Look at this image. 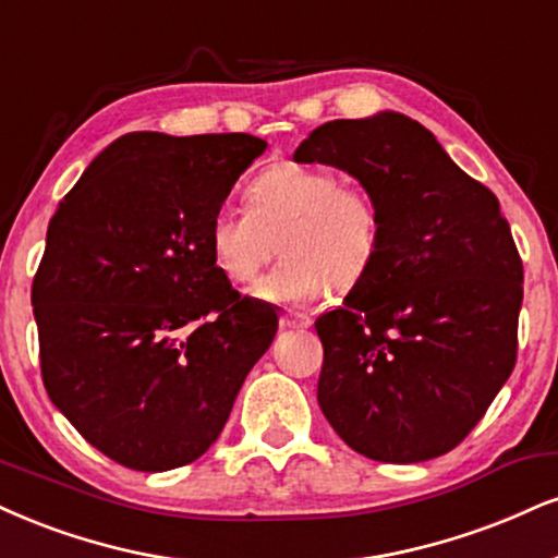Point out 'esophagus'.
Wrapping results in <instances>:
<instances>
[{
  "label": "esophagus",
  "mask_w": 558,
  "mask_h": 558,
  "mask_svg": "<svg viewBox=\"0 0 558 558\" xmlns=\"http://www.w3.org/2000/svg\"><path fill=\"white\" fill-rule=\"evenodd\" d=\"M280 325H283L286 330H306V327L312 325V319L301 312H286L283 317H280Z\"/></svg>",
  "instance_id": "34e87169"
}]
</instances>
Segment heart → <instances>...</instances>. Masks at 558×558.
I'll return each instance as SVG.
<instances>
[{
	"mask_svg": "<svg viewBox=\"0 0 558 558\" xmlns=\"http://www.w3.org/2000/svg\"><path fill=\"white\" fill-rule=\"evenodd\" d=\"M246 210H220L207 231L213 262L231 283L246 286L272 259L257 296L272 304H304L330 288L348 291L377 257L379 210L364 186L338 184L327 169L278 163L246 192Z\"/></svg>",
	"mask_w": 558,
	"mask_h": 558,
	"instance_id": "1",
	"label": "heart"
}]
</instances>
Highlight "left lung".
<instances>
[{
    "label": "left lung",
    "instance_id": "1",
    "mask_svg": "<svg viewBox=\"0 0 558 558\" xmlns=\"http://www.w3.org/2000/svg\"><path fill=\"white\" fill-rule=\"evenodd\" d=\"M293 160L351 173L379 210L364 280L314 322L322 413L368 460L439 458L514 368L522 262L499 199L398 111L322 124Z\"/></svg>",
    "mask_w": 558,
    "mask_h": 558
}]
</instances>
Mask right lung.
<instances>
[{
  "label": "right lung",
  "mask_w": 558,
  "mask_h": 558,
  "mask_svg": "<svg viewBox=\"0 0 558 558\" xmlns=\"http://www.w3.org/2000/svg\"><path fill=\"white\" fill-rule=\"evenodd\" d=\"M265 147L244 132H130L53 213L31 291L44 387L119 465L163 473L205 454L278 332L207 244Z\"/></svg>",
  "instance_id": "add662e5"
}]
</instances>
